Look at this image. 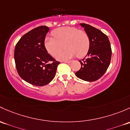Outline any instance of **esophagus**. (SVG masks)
Here are the masks:
<instances>
[{"label": "esophagus", "instance_id": "obj_1", "mask_svg": "<svg viewBox=\"0 0 130 130\" xmlns=\"http://www.w3.org/2000/svg\"><path fill=\"white\" fill-rule=\"evenodd\" d=\"M63 62L67 63H70L72 62V61H71V60H70V61H63Z\"/></svg>", "mask_w": 130, "mask_h": 130}]
</instances>
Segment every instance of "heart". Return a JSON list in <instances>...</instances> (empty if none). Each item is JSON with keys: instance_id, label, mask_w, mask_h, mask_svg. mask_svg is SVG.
Returning <instances> with one entry per match:
<instances>
[{"instance_id": "1", "label": "heart", "mask_w": 130, "mask_h": 130, "mask_svg": "<svg viewBox=\"0 0 130 130\" xmlns=\"http://www.w3.org/2000/svg\"><path fill=\"white\" fill-rule=\"evenodd\" d=\"M53 37H46L43 45L46 50L52 56H56L59 60H66L76 55L84 57L90 47L89 35L87 32L76 27H64L57 28L52 32ZM66 49L61 53L62 45ZM60 53H59V52Z\"/></svg>"}]
</instances>
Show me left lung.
Here are the masks:
<instances>
[{
    "label": "left lung",
    "instance_id": "left-lung-1",
    "mask_svg": "<svg viewBox=\"0 0 130 130\" xmlns=\"http://www.w3.org/2000/svg\"><path fill=\"white\" fill-rule=\"evenodd\" d=\"M89 35L90 47L86 58L79 61L81 69L75 73L79 78L94 82L100 78L110 64L111 48L108 37L102 31L86 24H81Z\"/></svg>",
    "mask_w": 130,
    "mask_h": 130
}]
</instances>
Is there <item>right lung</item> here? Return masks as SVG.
I'll return each mask as SVG.
<instances>
[{"label":"right lung","mask_w":130,"mask_h":130,"mask_svg":"<svg viewBox=\"0 0 130 130\" xmlns=\"http://www.w3.org/2000/svg\"><path fill=\"white\" fill-rule=\"evenodd\" d=\"M49 28L40 26L23 35L15 45L14 59L19 76L35 86H44L54 79L60 61L48 54L43 45Z\"/></svg>","instance_id":"right-lung-1"}]
</instances>
